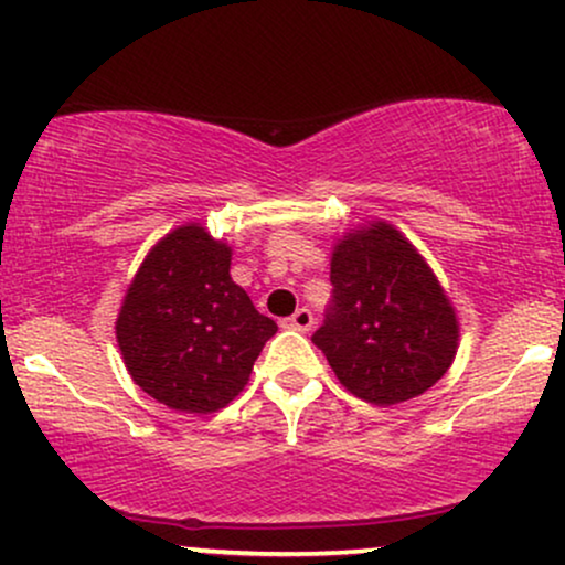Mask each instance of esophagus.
Returning a JSON list of instances; mask_svg holds the SVG:
<instances>
[{"instance_id":"esophagus-1","label":"esophagus","mask_w":565,"mask_h":565,"mask_svg":"<svg viewBox=\"0 0 565 565\" xmlns=\"http://www.w3.org/2000/svg\"><path fill=\"white\" fill-rule=\"evenodd\" d=\"M284 327L295 329V332H308V329L313 327V313H310L308 308H300L295 316H289V319L284 321Z\"/></svg>"}]
</instances>
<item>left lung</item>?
Returning <instances> with one entry per match:
<instances>
[{
	"label": "left lung",
	"mask_w": 565,
	"mask_h": 565,
	"mask_svg": "<svg viewBox=\"0 0 565 565\" xmlns=\"http://www.w3.org/2000/svg\"><path fill=\"white\" fill-rule=\"evenodd\" d=\"M329 278L332 302L313 342L350 393L393 406L444 377L457 355V313L393 225L377 220L342 236Z\"/></svg>",
	"instance_id": "left-lung-1"
}]
</instances>
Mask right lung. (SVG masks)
<instances>
[{"label": "right lung", "instance_id": "1", "mask_svg": "<svg viewBox=\"0 0 565 565\" xmlns=\"http://www.w3.org/2000/svg\"><path fill=\"white\" fill-rule=\"evenodd\" d=\"M276 332L231 278V246L199 223L180 225L148 252L116 319L135 385L188 414L228 406Z\"/></svg>", "mask_w": 565, "mask_h": 565}]
</instances>
